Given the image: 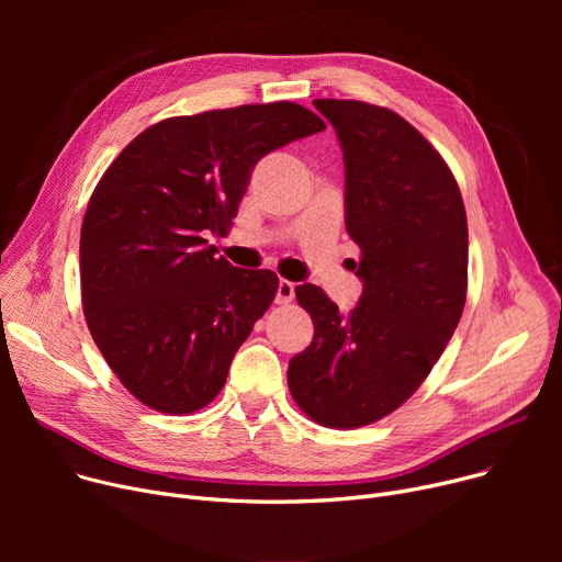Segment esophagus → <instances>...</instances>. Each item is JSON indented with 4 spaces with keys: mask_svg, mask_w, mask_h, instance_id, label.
Returning <instances> with one entry per match:
<instances>
[{
    "mask_svg": "<svg viewBox=\"0 0 562 562\" xmlns=\"http://www.w3.org/2000/svg\"><path fill=\"white\" fill-rule=\"evenodd\" d=\"M293 293H296V286L289 280H280L278 282V291H276V303L278 305H286L293 301Z\"/></svg>",
    "mask_w": 562,
    "mask_h": 562,
    "instance_id": "1",
    "label": "esophagus"
}]
</instances>
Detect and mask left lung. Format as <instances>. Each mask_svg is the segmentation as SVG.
Wrapping results in <instances>:
<instances>
[{
  "label": "left lung",
  "instance_id": "1",
  "mask_svg": "<svg viewBox=\"0 0 562 562\" xmlns=\"http://www.w3.org/2000/svg\"><path fill=\"white\" fill-rule=\"evenodd\" d=\"M335 127L346 168V229L362 250V296L348 314L316 284L296 286L314 321L293 356V401L328 428L387 417L426 380L467 299V214L435 147L385 106L314 100Z\"/></svg>",
  "mask_w": 562,
  "mask_h": 562
}]
</instances>
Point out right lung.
Here are the masks:
<instances>
[{
	"mask_svg": "<svg viewBox=\"0 0 562 562\" xmlns=\"http://www.w3.org/2000/svg\"><path fill=\"white\" fill-rule=\"evenodd\" d=\"M323 130L293 102L177 115L102 175L81 223V303L106 364L147 407L189 415L223 390L278 276L232 266L206 234H225L261 157Z\"/></svg>",
	"mask_w": 562,
	"mask_h": 562,
	"instance_id": "1",
	"label": "right lung"
}]
</instances>
